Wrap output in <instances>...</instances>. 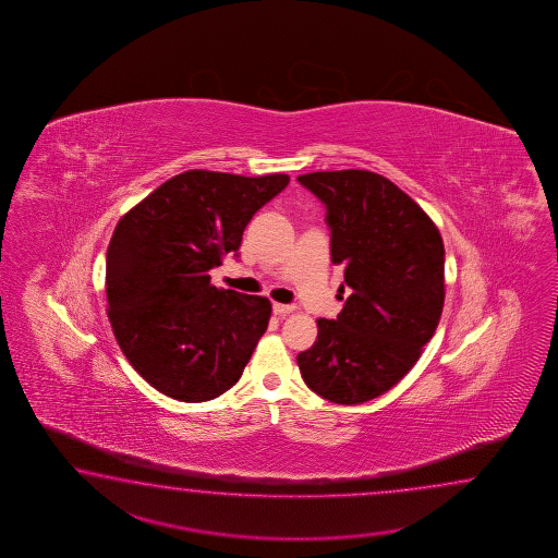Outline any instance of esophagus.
Instances as JSON below:
<instances>
[{"mask_svg": "<svg viewBox=\"0 0 558 558\" xmlns=\"http://www.w3.org/2000/svg\"><path fill=\"white\" fill-rule=\"evenodd\" d=\"M295 311V305H283V303H274L275 315H289Z\"/></svg>", "mask_w": 558, "mask_h": 558, "instance_id": "esophagus-1", "label": "esophagus"}]
</instances>
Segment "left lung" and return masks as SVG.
Returning a JSON list of instances; mask_svg holds the SVG:
<instances>
[{
  "label": "left lung",
  "instance_id": "left-lung-1",
  "mask_svg": "<svg viewBox=\"0 0 558 558\" xmlns=\"http://www.w3.org/2000/svg\"><path fill=\"white\" fill-rule=\"evenodd\" d=\"M296 179L327 205L331 262L343 265L351 287L337 319H317V341L296 365L323 399L365 403L403 379L435 335L445 305L442 238L425 209L379 173Z\"/></svg>",
  "mask_w": 558,
  "mask_h": 558
}]
</instances>
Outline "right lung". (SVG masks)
I'll use <instances>...</instances> for the list:
<instances>
[{
  "instance_id": "right-lung-1",
  "label": "right lung",
  "mask_w": 558,
  "mask_h": 558,
  "mask_svg": "<svg viewBox=\"0 0 558 558\" xmlns=\"http://www.w3.org/2000/svg\"><path fill=\"white\" fill-rule=\"evenodd\" d=\"M289 175L190 169L119 219L107 247V317L131 367L185 403L238 383L271 319L267 296L211 284L251 217Z\"/></svg>"
}]
</instances>
